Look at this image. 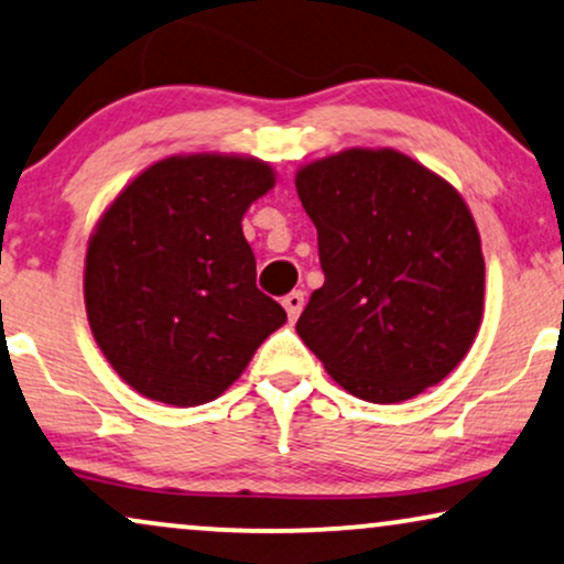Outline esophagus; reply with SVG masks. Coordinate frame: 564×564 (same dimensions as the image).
Wrapping results in <instances>:
<instances>
[{
    "label": "esophagus",
    "mask_w": 564,
    "mask_h": 564,
    "mask_svg": "<svg viewBox=\"0 0 564 564\" xmlns=\"http://www.w3.org/2000/svg\"><path fill=\"white\" fill-rule=\"evenodd\" d=\"M283 306H286L289 319L294 322L299 314H302V310H304V294H302V291H291V294L283 299Z\"/></svg>",
    "instance_id": "34e87169"
}]
</instances>
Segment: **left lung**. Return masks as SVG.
<instances>
[{
    "instance_id": "obj_1",
    "label": "left lung",
    "mask_w": 564,
    "mask_h": 564,
    "mask_svg": "<svg viewBox=\"0 0 564 564\" xmlns=\"http://www.w3.org/2000/svg\"><path fill=\"white\" fill-rule=\"evenodd\" d=\"M325 283L296 322L358 400L404 402L444 381L482 325L485 258L459 191L397 149H345L296 172Z\"/></svg>"
}]
</instances>
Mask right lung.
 Here are the masks:
<instances>
[{"mask_svg":"<svg viewBox=\"0 0 564 564\" xmlns=\"http://www.w3.org/2000/svg\"><path fill=\"white\" fill-rule=\"evenodd\" d=\"M273 185L258 156L175 154L139 172L97 219L85 310L133 392L172 408L212 402L286 322L254 286L242 235L247 208Z\"/></svg>","mask_w":564,"mask_h":564,"instance_id":"1","label":"right lung"}]
</instances>
